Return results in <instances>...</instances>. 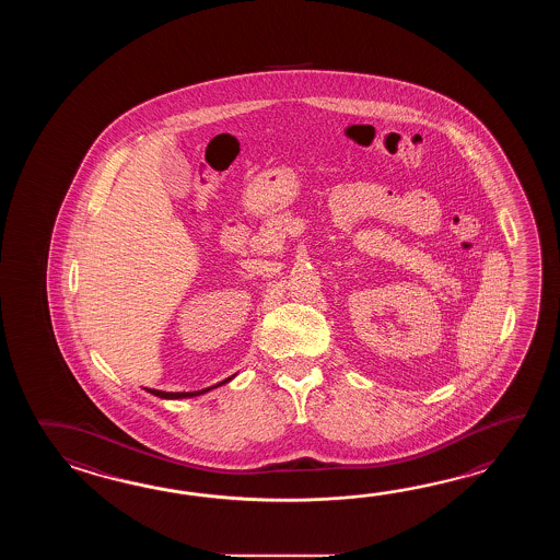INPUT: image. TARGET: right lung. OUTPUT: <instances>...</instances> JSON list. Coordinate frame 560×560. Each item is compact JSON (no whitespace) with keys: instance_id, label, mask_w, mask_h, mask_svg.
Segmentation results:
<instances>
[{"instance_id":"right-lung-1","label":"right lung","mask_w":560,"mask_h":560,"mask_svg":"<svg viewBox=\"0 0 560 560\" xmlns=\"http://www.w3.org/2000/svg\"><path fill=\"white\" fill-rule=\"evenodd\" d=\"M228 381H232V378H226V381L220 382V384H215V386H222V384H226ZM215 386H210V388H206V390H198V393H162V390H154V388H148V393L154 394V396H160V398H167V400H178V398H190V396H200V394L208 393V390H212Z\"/></svg>"}]
</instances>
